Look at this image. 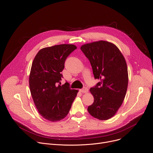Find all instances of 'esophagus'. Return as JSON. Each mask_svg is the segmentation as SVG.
<instances>
[{
    "label": "esophagus",
    "instance_id": "obj_1",
    "mask_svg": "<svg viewBox=\"0 0 153 153\" xmlns=\"http://www.w3.org/2000/svg\"><path fill=\"white\" fill-rule=\"evenodd\" d=\"M80 91L82 93H87L88 91V89L86 87H84V88H83L82 89H80Z\"/></svg>",
    "mask_w": 153,
    "mask_h": 153
}]
</instances>
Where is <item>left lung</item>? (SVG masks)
<instances>
[{
	"label": "left lung",
	"mask_w": 153,
	"mask_h": 153,
	"mask_svg": "<svg viewBox=\"0 0 153 153\" xmlns=\"http://www.w3.org/2000/svg\"><path fill=\"white\" fill-rule=\"evenodd\" d=\"M80 49L90 62L94 78L100 80L90 90L94 102L88 106V112L100 120H108L117 114L126 94V60L116 45L106 41L84 44Z\"/></svg>",
	"instance_id": "1"
}]
</instances>
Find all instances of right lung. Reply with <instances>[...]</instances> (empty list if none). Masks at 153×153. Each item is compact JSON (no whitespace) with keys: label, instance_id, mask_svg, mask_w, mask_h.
I'll return each mask as SVG.
<instances>
[{"label":"right lung","instance_id":"obj_1","mask_svg":"<svg viewBox=\"0 0 153 153\" xmlns=\"http://www.w3.org/2000/svg\"><path fill=\"white\" fill-rule=\"evenodd\" d=\"M77 47L63 44L40 49L32 62L29 76V87L39 114L45 119L56 122L69 113L78 93L71 90L66 82L59 85L61 72L68 55Z\"/></svg>","mask_w":153,"mask_h":153}]
</instances>
